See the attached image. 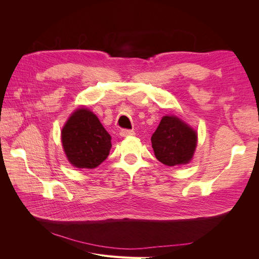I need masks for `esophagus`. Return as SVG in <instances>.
Instances as JSON below:
<instances>
[{
    "instance_id": "34e87169",
    "label": "esophagus",
    "mask_w": 259,
    "mask_h": 259,
    "mask_svg": "<svg viewBox=\"0 0 259 259\" xmlns=\"http://www.w3.org/2000/svg\"><path fill=\"white\" fill-rule=\"evenodd\" d=\"M120 135L122 137H127V136H133L135 135V132L133 130H126V128H123L120 131Z\"/></svg>"
}]
</instances>
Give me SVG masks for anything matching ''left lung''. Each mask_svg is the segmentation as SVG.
<instances>
[{"label": "left lung", "instance_id": "obj_1", "mask_svg": "<svg viewBox=\"0 0 259 259\" xmlns=\"http://www.w3.org/2000/svg\"><path fill=\"white\" fill-rule=\"evenodd\" d=\"M197 134L176 116L166 115L151 136L155 158L167 166L187 164L192 159Z\"/></svg>", "mask_w": 259, "mask_h": 259}]
</instances>
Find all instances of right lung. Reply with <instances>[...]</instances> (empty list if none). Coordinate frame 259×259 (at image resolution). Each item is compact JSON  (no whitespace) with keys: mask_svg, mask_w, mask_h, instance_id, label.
<instances>
[{"mask_svg":"<svg viewBox=\"0 0 259 259\" xmlns=\"http://www.w3.org/2000/svg\"><path fill=\"white\" fill-rule=\"evenodd\" d=\"M61 142L69 162L77 168H95L111 149V136L98 117L86 108L69 117L61 132Z\"/></svg>","mask_w":259,"mask_h":259,"instance_id":"obj_1","label":"right lung"}]
</instances>
